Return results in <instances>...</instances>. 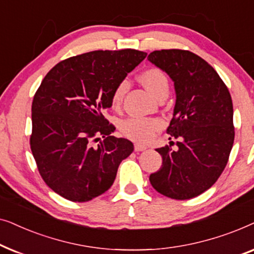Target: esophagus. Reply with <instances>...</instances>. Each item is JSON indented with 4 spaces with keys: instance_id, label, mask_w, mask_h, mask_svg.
<instances>
[{
    "instance_id": "esophagus-1",
    "label": "esophagus",
    "mask_w": 254,
    "mask_h": 254,
    "mask_svg": "<svg viewBox=\"0 0 254 254\" xmlns=\"http://www.w3.org/2000/svg\"><path fill=\"white\" fill-rule=\"evenodd\" d=\"M148 147L145 144H142V143H135L134 144V149H135V151H143V150H145V149H147Z\"/></svg>"
}]
</instances>
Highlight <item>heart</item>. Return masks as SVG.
<instances>
[{
  "instance_id": "heart-1",
  "label": "heart",
  "mask_w": 254,
  "mask_h": 254,
  "mask_svg": "<svg viewBox=\"0 0 254 254\" xmlns=\"http://www.w3.org/2000/svg\"><path fill=\"white\" fill-rule=\"evenodd\" d=\"M138 81L148 92L158 98L162 95H168L169 79L166 75L158 68H149L138 76ZM127 91V83L121 82L117 85L112 93L111 103L114 107L119 106L125 93ZM159 127V123L155 119H131L125 120L120 126V130L125 136L135 141H148L152 136L155 129Z\"/></svg>"
}]
</instances>
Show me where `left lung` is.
I'll return each mask as SVG.
<instances>
[{
	"label": "left lung",
	"instance_id": "1",
	"mask_svg": "<svg viewBox=\"0 0 254 254\" xmlns=\"http://www.w3.org/2000/svg\"><path fill=\"white\" fill-rule=\"evenodd\" d=\"M148 60L173 81L176 105L166 133L178 149L157 148L162 168L149 177L163 195L187 200L210 189L223 172L235 138L230 92L211 65L190 51L162 50Z\"/></svg>",
	"mask_w": 254,
	"mask_h": 254
}]
</instances>
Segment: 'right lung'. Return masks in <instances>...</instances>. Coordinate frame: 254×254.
Returning a JSON list of instances; mask_svg holds the SVG:
<instances>
[{"mask_svg":"<svg viewBox=\"0 0 254 254\" xmlns=\"http://www.w3.org/2000/svg\"><path fill=\"white\" fill-rule=\"evenodd\" d=\"M145 57L130 48L93 51L59 62L45 76L33 97L30 144L40 176L59 195L86 202L112 186L134 145L111 135L116 128L103 111Z\"/></svg>","mask_w":254,"mask_h":254,"instance_id":"1","label":"right lung"}]
</instances>
